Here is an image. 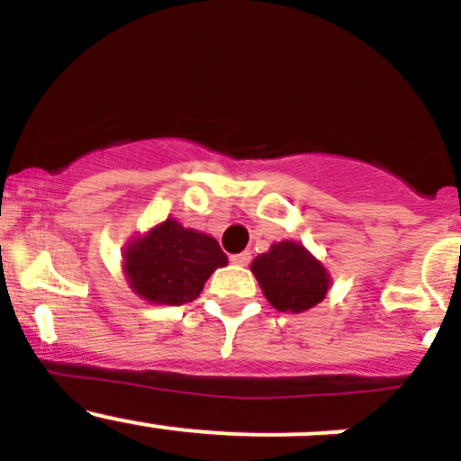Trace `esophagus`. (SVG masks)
Segmentation results:
<instances>
[{"instance_id": "1", "label": "esophagus", "mask_w": 461, "mask_h": 461, "mask_svg": "<svg viewBox=\"0 0 461 461\" xmlns=\"http://www.w3.org/2000/svg\"><path fill=\"white\" fill-rule=\"evenodd\" d=\"M230 258H231V263H236V265H248L249 260H252V254L240 252V254H234V257H230Z\"/></svg>"}]
</instances>
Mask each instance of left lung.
<instances>
[{"label": "left lung", "mask_w": 461, "mask_h": 461, "mask_svg": "<svg viewBox=\"0 0 461 461\" xmlns=\"http://www.w3.org/2000/svg\"><path fill=\"white\" fill-rule=\"evenodd\" d=\"M252 272L265 299L278 312L310 310L323 301L330 285L323 265L310 257L303 245L292 240L274 243L267 254L254 258Z\"/></svg>", "instance_id": "8db88e82"}]
</instances>
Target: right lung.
Here are the masks:
<instances>
[{
	"label": "right lung",
	"mask_w": 461,
	"mask_h": 461,
	"mask_svg": "<svg viewBox=\"0 0 461 461\" xmlns=\"http://www.w3.org/2000/svg\"><path fill=\"white\" fill-rule=\"evenodd\" d=\"M225 265V252L212 236L185 230L171 218L133 240L124 254L133 292L162 305L192 303L213 269Z\"/></svg>",
	"instance_id": "add662e5"
}]
</instances>
